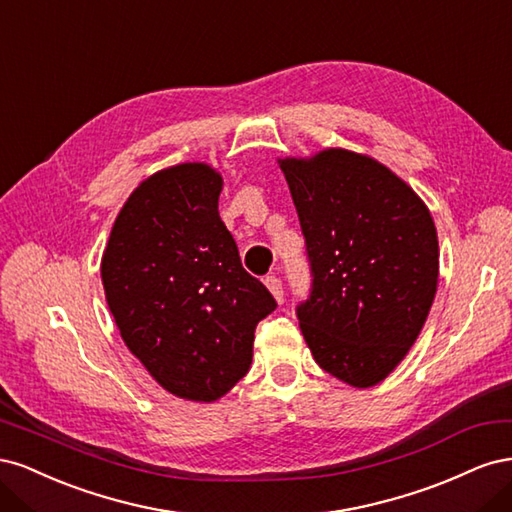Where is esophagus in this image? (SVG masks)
<instances>
[{"instance_id": "34e87169", "label": "esophagus", "mask_w": 512, "mask_h": 512, "mask_svg": "<svg viewBox=\"0 0 512 512\" xmlns=\"http://www.w3.org/2000/svg\"><path fill=\"white\" fill-rule=\"evenodd\" d=\"M265 284H267V288L271 290L273 297L282 303V301H284V286H282L280 277H277V275H267V277H265Z\"/></svg>"}]
</instances>
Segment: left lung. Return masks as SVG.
Returning <instances> with one entry per match:
<instances>
[{"mask_svg":"<svg viewBox=\"0 0 512 512\" xmlns=\"http://www.w3.org/2000/svg\"><path fill=\"white\" fill-rule=\"evenodd\" d=\"M309 262L297 305L316 363L359 389L384 380L421 333L438 288V235L412 188L367 156L280 162Z\"/></svg>","mask_w":512,"mask_h":512,"instance_id":"1","label":"left lung"}]
</instances>
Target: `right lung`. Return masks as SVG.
<instances>
[{
	"label": "right lung",
	"instance_id": "obj_1",
	"mask_svg": "<svg viewBox=\"0 0 512 512\" xmlns=\"http://www.w3.org/2000/svg\"><path fill=\"white\" fill-rule=\"evenodd\" d=\"M222 177L179 164L143 181L102 256L123 342L168 393L215 401L252 365L256 324L277 307L220 220Z\"/></svg>",
	"mask_w": 512,
	"mask_h": 512
}]
</instances>
